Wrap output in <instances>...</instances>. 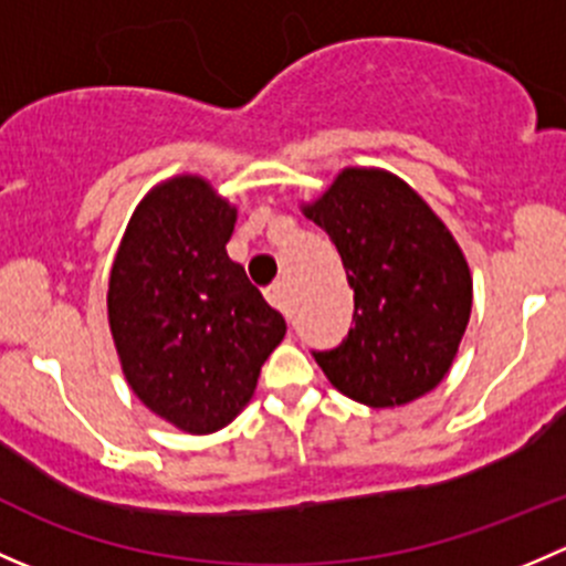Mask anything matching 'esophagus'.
<instances>
[{"label": "esophagus", "mask_w": 566, "mask_h": 566, "mask_svg": "<svg viewBox=\"0 0 566 566\" xmlns=\"http://www.w3.org/2000/svg\"><path fill=\"white\" fill-rule=\"evenodd\" d=\"M265 295H268V301H271L273 306H276V310H282L284 315H290V298H287V284L284 282H273L271 287L265 290Z\"/></svg>", "instance_id": "1"}]
</instances>
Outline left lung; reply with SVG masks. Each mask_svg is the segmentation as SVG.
<instances>
[{"mask_svg":"<svg viewBox=\"0 0 566 566\" xmlns=\"http://www.w3.org/2000/svg\"><path fill=\"white\" fill-rule=\"evenodd\" d=\"M306 219L328 232L353 287L339 347L315 353L336 391L369 408H397L436 389L471 319L473 279L436 210L378 167H345Z\"/></svg>","mask_w":566,"mask_h":566,"instance_id":"1","label":"left lung"}]
</instances>
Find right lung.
I'll return each instance as SVG.
<instances>
[{
	"instance_id": "1",
	"label": "right lung",
	"mask_w": 566,
	"mask_h": 566,
	"mask_svg": "<svg viewBox=\"0 0 566 566\" xmlns=\"http://www.w3.org/2000/svg\"><path fill=\"white\" fill-rule=\"evenodd\" d=\"M235 221L205 177H167L136 205L108 273V331L130 391L191 436L247 408L287 331L227 254Z\"/></svg>"
}]
</instances>
